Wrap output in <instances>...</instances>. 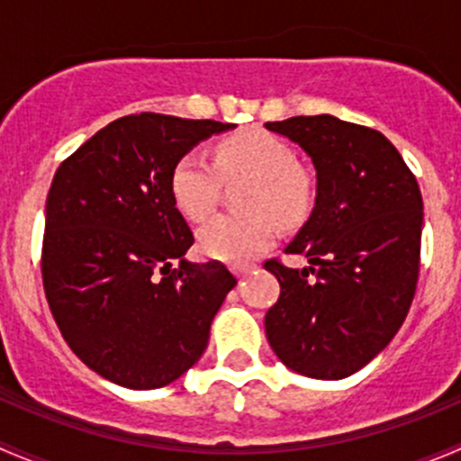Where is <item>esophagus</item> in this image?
Returning <instances> with one entry per match:
<instances>
[{
  "label": "esophagus",
  "instance_id": "obj_1",
  "mask_svg": "<svg viewBox=\"0 0 461 461\" xmlns=\"http://www.w3.org/2000/svg\"><path fill=\"white\" fill-rule=\"evenodd\" d=\"M252 269H254L252 265H240V267H234V269H231V272H234L239 278H245L249 272H252Z\"/></svg>",
  "mask_w": 461,
  "mask_h": 461
}]
</instances>
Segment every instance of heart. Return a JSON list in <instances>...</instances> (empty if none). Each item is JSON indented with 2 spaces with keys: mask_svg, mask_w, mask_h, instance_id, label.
<instances>
[{
  "mask_svg": "<svg viewBox=\"0 0 461 461\" xmlns=\"http://www.w3.org/2000/svg\"><path fill=\"white\" fill-rule=\"evenodd\" d=\"M222 178L252 176L236 216H216L198 230L203 257L243 265L258 258L276 239V221L296 225L314 204V180L296 165V153L285 140L260 129L222 138L213 149V162L201 151H189L171 171L176 207L192 221L213 212Z\"/></svg>",
  "mask_w": 461,
  "mask_h": 461,
  "instance_id": "heart-1",
  "label": "heart"
}]
</instances>
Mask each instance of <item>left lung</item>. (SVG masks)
Here are the masks:
<instances>
[{"label": "left lung", "instance_id": "obj_1", "mask_svg": "<svg viewBox=\"0 0 461 461\" xmlns=\"http://www.w3.org/2000/svg\"><path fill=\"white\" fill-rule=\"evenodd\" d=\"M265 129L299 144L317 169L312 213L285 248L310 265L265 263L281 285L265 334L294 373L343 379L388 346L411 310L424 225L420 185L375 129L328 113Z\"/></svg>", "mask_w": 461, "mask_h": 461}]
</instances>
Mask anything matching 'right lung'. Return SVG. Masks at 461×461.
Here are the masks:
<instances>
[{"label": "right lung", "instance_id": "obj_1", "mask_svg": "<svg viewBox=\"0 0 461 461\" xmlns=\"http://www.w3.org/2000/svg\"><path fill=\"white\" fill-rule=\"evenodd\" d=\"M234 127L124 115L55 171L41 248L46 299L68 348L113 384L162 388L207 348L236 278L218 260L185 258L194 234L169 180L185 153Z\"/></svg>", "mask_w": 461, "mask_h": 461}]
</instances>
